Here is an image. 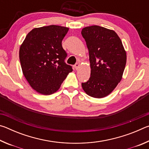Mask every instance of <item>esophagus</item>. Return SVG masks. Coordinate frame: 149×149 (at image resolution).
I'll return each mask as SVG.
<instances>
[{"label":"esophagus","instance_id":"esophagus-1","mask_svg":"<svg viewBox=\"0 0 149 149\" xmlns=\"http://www.w3.org/2000/svg\"><path fill=\"white\" fill-rule=\"evenodd\" d=\"M79 63H76V64H75V65H74V67H75V70H78L79 69Z\"/></svg>","mask_w":149,"mask_h":149}]
</instances>
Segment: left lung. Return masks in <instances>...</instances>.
<instances>
[{"label": "left lung", "instance_id": "obj_1", "mask_svg": "<svg viewBox=\"0 0 149 149\" xmlns=\"http://www.w3.org/2000/svg\"><path fill=\"white\" fill-rule=\"evenodd\" d=\"M81 35L89 50L91 76L82 83L90 97L103 98L112 92L122 78L126 52L116 33L99 26L82 29Z\"/></svg>", "mask_w": 149, "mask_h": 149}]
</instances>
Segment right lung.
Returning <instances> with one entry per match:
<instances>
[{
  "mask_svg": "<svg viewBox=\"0 0 149 149\" xmlns=\"http://www.w3.org/2000/svg\"><path fill=\"white\" fill-rule=\"evenodd\" d=\"M69 28L51 25L34 28L27 35L19 48L22 72L33 89L45 95L59 89L70 72L71 65L62 41Z\"/></svg>",
  "mask_w": 149,
  "mask_h": 149,
  "instance_id": "add662e5",
  "label": "right lung"
}]
</instances>
